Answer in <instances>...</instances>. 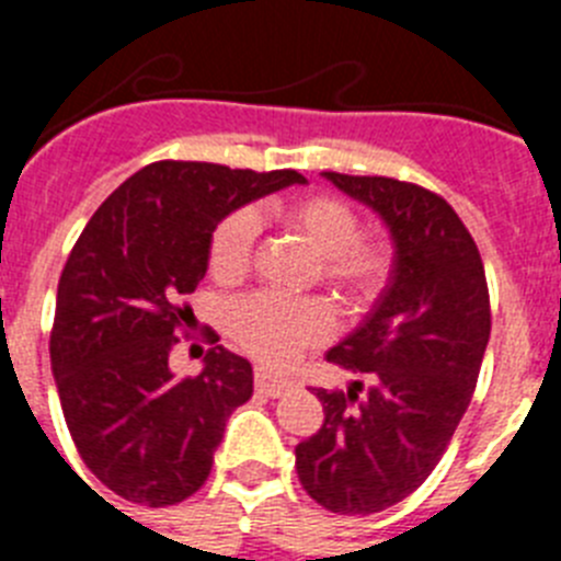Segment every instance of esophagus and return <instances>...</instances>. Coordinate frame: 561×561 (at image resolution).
Wrapping results in <instances>:
<instances>
[{
    "mask_svg": "<svg viewBox=\"0 0 561 561\" xmlns=\"http://www.w3.org/2000/svg\"><path fill=\"white\" fill-rule=\"evenodd\" d=\"M255 388L261 390L264 396H280V393H286V390L295 388V381L261 365V368H255Z\"/></svg>",
    "mask_w": 561,
    "mask_h": 561,
    "instance_id": "1",
    "label": "esophagus"
}]
</instances>
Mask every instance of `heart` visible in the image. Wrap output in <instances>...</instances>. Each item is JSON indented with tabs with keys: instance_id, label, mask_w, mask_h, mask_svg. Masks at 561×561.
<instances>
[{
	"instance_id": "b5f03b06",
	"label": "heart",
	"mask_w": 561,
	"mask_h": 561,
	"mask_svg": "<svg viewBox=\"0 0 561 561\" xmlns=\"http://www.w3.org/2000/svg\"><path fill=\"white\" fill-rule=\"evenodd\" d=\"M280 225L317 255V277L348 306L370 304L388 284L390 247L356 238V213L331 193H306L272 207ZM257 219L252 210L230 213L210 238V272L225 284L244 277L255 250ZM334 329V314L320 297H284L255 291L232 304L227 331L257 359L286 365Z\"/></svg>"
}]
</instances>
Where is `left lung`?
Segmentation results:
<instances>
[{"label":"left lung","instance_id":"8db88e82","mask_svg":"<svg viewBox=\"0 0 561 561\" xmlns=\"http://www.w3.org/2000/svg\"><path fill=\"white\" fill-rule=\"evenodd\" d=\"M323 176L379 216L393 264L374 309L325 354L368 388H311L325 421L297 444L295 466L311 500L365 517L413 494L440 460L472 401L492 311L478 244L440 196L388 176Z\"/></svg>","mask_w":561,"mask_h":561}]
</instances>
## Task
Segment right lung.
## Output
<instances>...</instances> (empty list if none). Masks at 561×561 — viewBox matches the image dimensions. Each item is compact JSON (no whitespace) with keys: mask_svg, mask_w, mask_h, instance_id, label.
Returning <instances> with one entry per match:
<instances>
[{"mask_svg":"<svg viewBox=\"0 0 561 561\" xmlns=\"http://www.w3.org/2000/svg\"><path fill=\"white\" fill-rule=\"evenodd\" d=\"M297 171L153 162L95 210L58 280L49 359L64 419L89 472L128 503H182L210 474L225 424L252 396V365L225 345L180 379L168 365L213 230Z\"/></svg>","mask_w":561,"mask_h":561,"instance_id":"right-lung-1","label":"right lung"}]
</instances>
